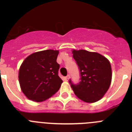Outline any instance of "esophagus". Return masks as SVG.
Returning a JSON list of instances; mask_svg holds the SVG:
<instances>
[{"instance_id": "34e87169", "label": "esophagus", "mask_w": 132, "mask_h": 132, "mask_svg": "<svg viewBox=\"0 0 132 132\" xmlns=\"http://www.w3.org/2000/svg\"><path fill=\"white\" fill-rule=\"evenodd\" d=\"M65 80H68L69 79V75H67V77H65Z\"/></svg>"}]
</instances>
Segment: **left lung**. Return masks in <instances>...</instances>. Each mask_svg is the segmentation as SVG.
I'll list each match as a JSON object with an SVG mask.
<instances>
[{
  "instance_id": "1",
  "label": "left lung",
  "mask_w": 132,
  "mask_h": 132,
  "mask_svg": "<svg viewBox=\"0 0 132 132\" xmlns=\"http://www.w3.org/2000/svg\"><path fill=\"white\" fill-rule=\"evenodd\" d=\"M72 53L80 74V81L77 85L69 80L75 94L85 102H97L106 94L111 83L110 63L96 52L73 50Z\"/></svg>"
}]
</instances>
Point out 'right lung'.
I'll return each instance as SVG.
<instances>
[{
	"label": "right lung",
	"mask_w": 132,
	"mask_h": 132,
	"mask_svg": "<svg viewBox=\"0 0 132 132\" xmlns=\"http://www.w3.org/2000/svg\"><path fill=\"white\" fill-rule=\"evenodd\" d=\"M58 50H47L27 57L19 69L22 91L31 101H45L58 91L63 80L58 75Z\"/></svg>",
	"instance_id": "obj_1"
}]
</instances>
